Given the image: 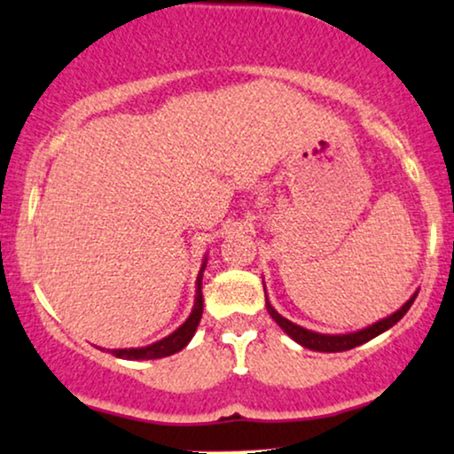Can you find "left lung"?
<instances>
[{"label": "left lung", "mask_w": 454, "mask_h": 454, "mask_svg": "<svg viewBox=\"0 0 454 454\" xmlns=\"http://www.w3.org/2000/svg\"><path fill=\"white\" fill-rule=\"evenodd\" d=\"M263 291H266V286H263ZM419 291H415L409 300L404 301V306L400 309H395L394 314H389V317L377 320V323H372L369 326H364V329L360 331H354V333H341V335H329V333H317V331H309V329H303V326L291 323L289 318L280 317V314L274 309L272 303L268 301V295H266V308H268V314L277 320V325L283 329L286 335L291 337V340L300 343V346L308 348V349H314V352H343V349H352L356 346H363V343L371 341L372 337L381 335V333H386L387 329H392V326L398 323L400 318L404 317L406 312H409V308L412 306V301H415Z\"/></svg>", "instance_id": "8db88e82"}]
</instances>
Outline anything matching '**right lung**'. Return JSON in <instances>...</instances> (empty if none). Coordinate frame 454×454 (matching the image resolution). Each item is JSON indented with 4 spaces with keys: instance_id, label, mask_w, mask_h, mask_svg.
I'll list each match as a JSON object with an SVG mask.
<instances>
[{
    "instance_id": "add662e5",
    "label": "right lung",
    "mask_w": 454,
    "mask_h": 454,
    "mask_svg": "<svg viewBox=\"0 0 454 454\" xmlns=\"http://www.w3.org/2000/svg\"><path fill=\"white\" fill-rule=\"evenodd\" d=\"M205 266H207V255L203 257V263H200L197 285H194L197 286V291H194V306H192L191 317H188L184 323L177 326L171 335L151 343V346L119 348V349H111V354L117 356V358H123V360H154V358H165V356H171V354L180 352L182 348H186L188 341L194 337V333H197L200 317H203V294H200V285H203Z\"/></svg>"
}]
</instances>
